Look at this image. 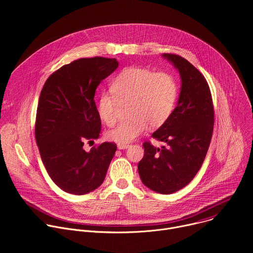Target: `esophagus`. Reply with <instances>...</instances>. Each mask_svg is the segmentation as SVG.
Masks as SVG:
<instances>
[{
  "label": "esophagus",
  "instance_id": "1",
  "mask_svg": "<svg viewBox=\"0 0 253 253\" xmlns=\"http://www.w3.org/2000/svg\"><path fill=\"white\" fill-rule=\"evenodd\" d=\"M117 147H118V149H120V150H124V149L129 148L130 145H129L128 143H118V144H117Z\"/></svg>",
  "mask_w": 253,
  "mask_h": 253
}]
</instances>
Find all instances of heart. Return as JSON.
<instances>
[{
	"label": "heart",
	"mask_w": 253,
	"mask_h": 253,
	"mask_svg": "<svg viewBox=\"0 0 253 253\" xmlns=\"http://www.w3.org/2000/svg\"><path fill=\"white\" fill-rule=\"evenodd\" d=\"M175 79L164 72L155 73L141 67L122 70L113 79L110 90L101 93L97 103L100 120L110 126L116 121L117 102L130 100L129 117L107 131L108 140L129 143L151 127H160L171 116L177 100Z\"/></svg>",
	"instance_id": "1"
}]
</instances>
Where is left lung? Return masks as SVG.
<instances>
[{
    "instance_id": "1",
    "label": "left lung",
    "mask_w": 253,
    "mask_h": 253,
    "mask_svg": "<svg viewBox=\"0 0 253 253\" xmlns=\"http://www.w3.org/2000/svg\"><path fill=\"white\" fill-rule=\"evenodd\" d=\"M178 70L181 90L169 119L152 134L165 143L161 148L143 143L144 157L138 164L143 184L161 193H174L195 177L204 161L213 133L214 109L208 83L186 59L162 54Z\"/></svg>"
}]
</instances>
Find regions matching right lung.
Returning a JSON list of instances; mask_svg holds the SVG:
<instances>
[{
  "label": "right lung",
  "mask_w": 253,
  "mask_h": 253,
  "mask_svg": "<svg viewBox=\"0 0 253 253\" xmlns=\"http://www.w3.org/2000/svg\"><path fill=\"white\" fill-rule=\"evenodd\" d=\"M118 64L116 59L103 57L73 61L54 72L41 91L36 142L49 176L65 192L83 195L98 188L117 150L110 142L89 152L83 146L84 141L99 137L95 92Z\"/></svg>",
  "instance_id": "right-lung-1"
}]
</instances>
